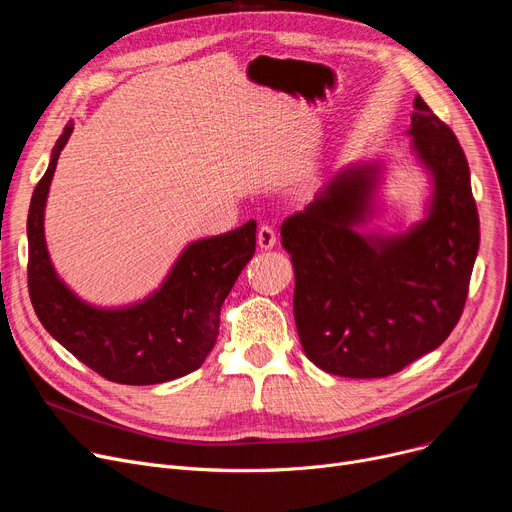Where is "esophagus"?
<instances>
[{"label":"esophagus","mask_w":512,"mask_h":512,"mask_svg":"<svg viewBox=\"0 0 512 512\" xmlns=\"http://www.w3.org/2000/svg\"><path fill=\"white\" fill-rule=\"evenodd\" d=\"M257 245L261 249H265V251L274 249V245H276V232H274L272 226H261L259 228V232H257Z\"/></svg>","instance_id":"1"}]
</instances>
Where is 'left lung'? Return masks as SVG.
<instances>
[{"instance_id":"8db88e82","label":"left lung","mask_w":512,"mask_h":512,"mask_svg":"<svg viewBox=\"0 0 512 512\" xmlns=\"http://www.w3.org/2000/svg\"><path fill=\"white\" fill-rule=\"evenodd\" d=\"M409 134L432 176L425 220L396 236L357 232L373 213L382 168L340 170L284 220L303 351L342 378H386L432 353L461 319L479 249L467 157L417 95Z\"/></svg>"}]
</instances>
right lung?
<instances>
[{"label":"right lung","instance_id":"1","mask_svg":"<svg viewBox=\"0 0 512 512\" xmlns=\"http://www.w3.org/2000/svg\"><path fill=\"white\" fill-rule=\"evenodd\" d=\"M72 134L68 124L51 151L49 168L35 186L26 220L29 292L43 328L101 378L149 386L199 369L218 340L220 309L251 257L257 224L191 242L164 284L145 301L122 309H99L85 301L53 270L43 213L58 157Z\"/></svg>","mask_w":512,"mask_h":512}]
</instances>
